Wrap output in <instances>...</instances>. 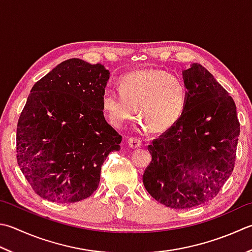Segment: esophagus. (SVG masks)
Instances as JSON below:
<instances>
[{
  "label": "esophagus",
  "instance_id": "esophagus-1",
  "mask_svg": "<svg viewBox=\"0 0 252 252\" xmlns=\"http://www.w3.org/2000/svg\"><path fill=\"white\" fill-rule=\"evenodd\" d=\"M127 145H129L131 149H139L142 146V141L140 139H136V137H130L127 140Z\"/></svg>",
  "mask_w": 252,
  "mask_h": 252
}]
</instances>
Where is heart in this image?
Wrapping results in <instances>:
<instances>
[{
	"label": "heart",
	"instance_id": "heart-1",
	"mask_svg": "<svg viewBox=\"0 0 252 252\" xmlns=\"http://www.w3.org/2000/svg\"><path fill=\"white\" fill-rule=\"evenodd\" d=\"M186 102L187 88L181 78L166 71L147 68L122 76L119 92L103 93L101 108L117 127L134 119L137 108L143 127L162 132L178 122Z\"/></svg>",
	"mask_w": 252,
	"mask_h": 252
}]
</instances>
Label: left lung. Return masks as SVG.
Returning <instances> with one entry per match:
<instances>
[{
    "label": "left lung",
    "mask_w": 252,
    "mask_h": 252,
    "mask_svg": "<svg viewBox=\"0 0 252 252\" xmlns=\"http://www.w3.org/2000/svg\"><path fill=\"white\" fill-rule=\"evenodd\" d=\"M187 102L178 122L149 145L143 184L156 201L189 209L215 198L234 170L240 125L227 91L199 63L182 71Z\"/></svg>",
    "instance_id": "obj_1"
}]
</instances>
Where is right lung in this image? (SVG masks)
Listing matches in <instances>:
<instances>
[{"mask_svg": "<svg viewBox=\"0 0 252 252\" xmlns=\"http://www.w3.org/2000/svg\"><path fill=\"white\" fill-rule=\"evenodd\" d=\"M109 70L68 59L32 86L17 123L19 168L36 193L73 203L98 188L103 161L122 136L103 117Z\"/></svg>", "mask_w": 252, "mask_h": 252, "instance_id": "1", "label": "right lung"}]
</instances>
